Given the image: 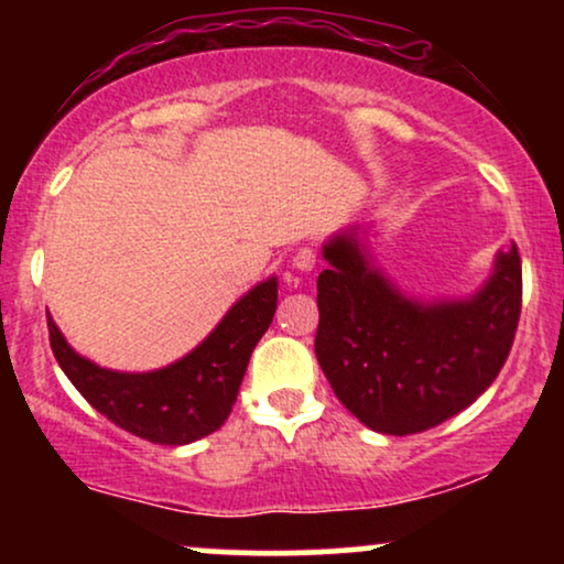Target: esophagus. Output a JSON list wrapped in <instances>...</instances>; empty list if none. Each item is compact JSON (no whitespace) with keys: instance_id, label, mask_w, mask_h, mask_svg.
Returning a JSON list of instances; mask_svg holds the SVG:
<instances>
[{"instance_id":"1","label":"esophagus","mask_w":564,"mask_h":564,"mask_svg":"<svg viewBox=\"0 0 564 564\" xmlns=\"http://www.w3.org/2000/svg\"><path fill=\"white\" fill-rule=\"evenodd\" d=\"M294 268L302 270V273H310V270L315 268V249H310V246H302V249L294 251Z\"/></svg>"}]
</instances>
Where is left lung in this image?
<instances>
[{"instance_id": "1", "label": "left lung", "mask_w": 564, "mask_h": 564, "mask_svg": "<svg viewBox=\"0 0 564 564\" xmlns=\"http://www.w3.org/2000/svg\"><path fill=\"white\" fill-rule=\"evenodd\" d=\"M355 230L323 246L315 355L341 405L368 430L413 435L475 403L514 345L522 310L517 243L469 300H408L366 257Z\"/></svg>"}]
</instances>
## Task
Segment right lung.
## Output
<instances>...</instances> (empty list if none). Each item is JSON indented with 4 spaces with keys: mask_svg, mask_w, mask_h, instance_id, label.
<instances>
[{
    "mask_svg": "<svg viewBox=\"0 0 564 564\" xmlns=\"http://www.w3.org/2000/svg\"><path fill=\"white\" fill-rule=\"evenodd\" d=\"M278 281L257 283L219 326L177 364L148 373H121L76 355L47 315L50 347L70 384L108 422L148 443L187 445L225 424L238 398L251 349L273 323Z\"/></svg>",
    "mask_w": 564,
    "mask_h": 564,
    "instance_id": "right-lung-1",
    "label": "right lung"
}]
</instances>
